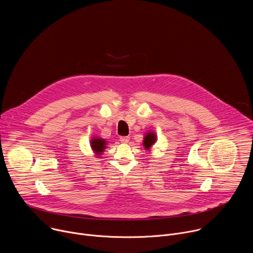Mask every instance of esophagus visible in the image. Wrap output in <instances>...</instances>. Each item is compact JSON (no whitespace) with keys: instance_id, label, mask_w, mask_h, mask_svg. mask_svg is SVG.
Listing matches in <instances>:
<instances>
[{"instance_id":"1","label":"esophagus","mask_w":253,"mask_h":253,"mask_svg":"<svg viewBox=\"0 0 253 253\" xmlns=\"http://www.w3.org/2000/svg\"><path fill=\"white\" fill-rule=\"evenodd\" d=\"M120 141H121V143H127L129 141V137L128 136H122V137H120Z\"/></svg>"}]
</instances>
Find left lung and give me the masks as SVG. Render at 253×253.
<instances>
[{
  "label": "left lung",
  "instance_id": "1",
  "mask_svg": "<svg viewBox=\"0 0 253 253\" xmlns=\"http://www.w3.org/2000/svg\"><path fill=\"white\" fill-rule=\"evenodd\" d=\"M156 140H157V137H156L155 133L148 132V133H146L145 136H144L143 146L145 147L146 150H149L151 148V146L154 145V143H156Z\"/></svg>",
  "mask_w": 253,
  "mask_h": 253
}]
</instances>
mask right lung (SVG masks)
I'll use <instances>...</instances> for the list:
<instances>
[{"label": "right lung", "mask_w": 253, "mask_h": 253, "mask_svg": "<svg viewBox=\"0 0 253 253\" xmlns=\"http://www.w3.org/2000/svg\"><path fill=\"white\" fill-rule=\"evenodd\" d=\"M106 145H107L106 140H104L102 138L94 137L91 140V147L96 155H102L103 151L106 148Z\"/></svg>", "instance_id": "1"}]
</instances>
